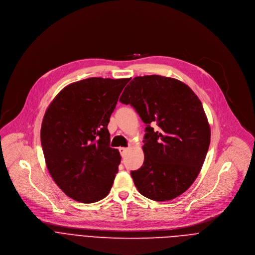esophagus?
Instances as JSON below:
<instances>
[{
    "instance_id": "34e87169",
    "label": "esophagus",
    "mask_w": 255,
    "mask_h": 255,
    "mask_svg": "<svg viewBox=\"0 0 255 255\" xmlns=\"http://www.w3.org/2000/svg\"><path fill=\"white\" fill-rule=\"evenodd\" d=\"M119 151H120L121 155L124 156V155L126 154V152L128 151V148H127V147H120V148H119Z\"/></svg>"
}]
</instances>
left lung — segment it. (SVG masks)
Segmentation results:
<instances>
[{
  "instance_id": "8db88e82",
  "label": "left lung",
  "mask_w": 255,
  "mask_h": 255,
  "mask_svg": "<svg viewBox=\"0 0 255 255\" xmlns=\"http://www.w3.org/2000/svg\"><path fill=\"white\" fill-rule=\"evenodd\" d=\"M120 102L146 124L144 162L131 171L139 193L157 202L184 194L201 171L211 139L197 95L183 82L152 75L134 78Z\"/></svg>"
}]
</instances>
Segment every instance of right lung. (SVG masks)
<instances>
[{
  "instance_id": "add662e5",
  "label": "right lung",
  "mask_w": 255,
  "mask_h": 255,
  "mask_svg": "<svg viewBox=\"0 0 255 255\" xmlns=\"http://www.w3.org/2000/svg\"><path fill=\"white\" fill-rule=\"evenodd\" d=\"M130 79L90 78L53 99L43 117L41 145L48 171L69 198L90 204L110 192L121 156L108 124Z\"/></svg>"
}]
</instances>
